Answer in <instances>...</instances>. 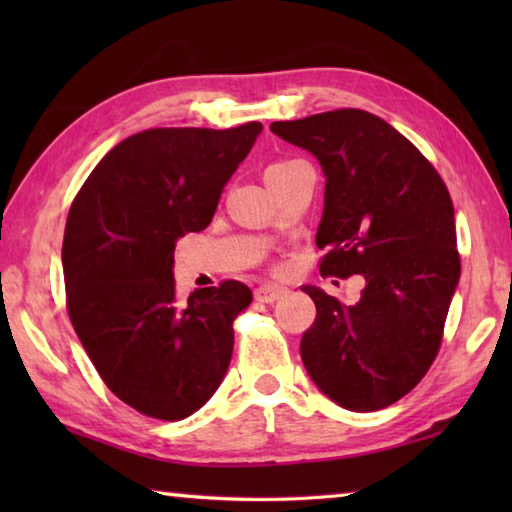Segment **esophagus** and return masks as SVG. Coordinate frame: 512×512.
<instances>
[{
    "label": "esophagus",
    "instance_id": "obj_1",
    "mask_svg": "<svg viewBox=\"0 0 512 512\" xmlns=\"http://www.w3.org/2000/svg\"><path fill=\"white\" fill-rule=\"evenodd\" d=\"M284 293H287V291H284L282 287H275V284H264V287L255 289V300H259V302H275V300H280Z\"/></svg>",
    "mask_w": 512,
    "mask_h": 512
}]
</instances>
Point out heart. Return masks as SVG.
Returning a JSON list of instances; mask_svg holds the SVG:
<instances>
[{"instance_id":"b5f03b06","label":"heart","mask_w":512,"mask_h":512,"mask_svg":"<svg viewBox=\"0 0 512 512\" xmlns=\"http://www.w3.org/2000/svg\"><path fill=\"white\" fill-rule=\"evenodd\" d=\"M296 162H300V160H277V162H273L271 167L266 169V180L268 178H273V176H277V173H282V171H287L289 167H293V164Z\"/></svg>"}]
</instances>
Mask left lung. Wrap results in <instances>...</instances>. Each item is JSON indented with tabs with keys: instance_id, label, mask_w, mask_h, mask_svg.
<instances>
[{
	"instance_id": "8db88e82",
	"label": "left lung",
	"mask_w": 512,
	"mask_h": 512,
	"mask_svg": "<svg viewBox=\"0 0 512 512\" xmlns=\"http://www.w3.org/2000/svg\"><path fill=\"white\" fill-rule=\"evenodd\" d=\"M271 131L314 153L325 173L320 273L363 275L357 305L302 287L316 320L300 341L309 377L350 411H379L413 391L443 343L461 277L454 205L433 164L391 124L341 108Z\"/></svg>"
}]
</instances>
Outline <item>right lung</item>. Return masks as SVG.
Instances as JSON below:
<instances>
[{
  "mask_svg": "<svg viewBox=\"0 0 512 512\" xmlns=\"http://www.w3.org/2000/svg\"><path fill=\"white\" fill-rule=\"evenodd\" d=\"M259 133V121L135 133L106 153L69 207V320L110 391L149 418L192 415L230 366L232 323L253 291L225 280L180 302L173 250L210 225Z\"/></svg>",
  "mask_w": 512,
  "mask_h": 512,
  "instance_id": "1",
  "label": "right lung"
}]
</instances>
